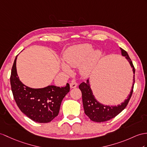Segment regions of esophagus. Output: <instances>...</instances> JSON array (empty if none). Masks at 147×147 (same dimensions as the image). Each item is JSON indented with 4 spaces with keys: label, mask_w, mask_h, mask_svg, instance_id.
I'll return each instance as SVG.
<instances>
[{
    "label": "esophagus",
    "mask_w": 147,
    "mask_h": 147,
    "mask_svg": "<svg viewBox=\"0 0 147 147\" xmlns=\"http://www.w3.org/2000/svg\"><path fill=\"white\" fill-rule=\"evenodd\" d=\"M77 85H78V84L76 82V80H73L72 81H71V82L70 84V88H71L77 87Z\"/></svg>",
    "instance_id": "34e87169"
}]
</instances>
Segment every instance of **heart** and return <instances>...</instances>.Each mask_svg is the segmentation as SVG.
Wrapping results in <instances>:
<instances>
[{
	"mask_svg": "<svg viewBox=\"0 0 147 147\" xmlns=\"http://www.w3.org/2000/svg\"><path fill=\"white\" fill-rule=\"evenodd\" d=\"M101 57V53L94 51L93 46L89 44H83L70 47L63 55L62 70L65 73H71L70 67H79L80 73L83 76H88L94 70Z\"/></svg>",
	"mask_w": 147,
	"mask_h": 147,
	"instance_id": "heart-1",
	"label": "heart"
}]
</instances>
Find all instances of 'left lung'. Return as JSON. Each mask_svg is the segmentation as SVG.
Here are the masks:
<instances>
[{"instance_id":"1","label":"left lung","mask_w":147,"mask_h":147,"mask_svg":"<svg viewBox=\"0 0 147 147\" xmlns=\"http://www.w3.org/2000/svg\"><path fill=\"white\" fill-rule=\"evenodd\" d=\"M120 50L121 55L124 56L127 61L129 62L132 68L133 73L135 74V70L134 66L127 52L121 48H120ZM134 83L135 75H134L131 90L127 98L125 100V101L121 103L120 105H118L117 106H110L103 105L96 100L95 96L93 95L88 79L86 82H82L79 85V88L80 89L82 94V102H83L85 113L91 120L95 121V122H103V121H108L113 119L117 115H119L128 105L132 93H133Z\"/></svg>"}]
</instances>
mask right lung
<instances>
[{
	"instance_id": "right-lung-1",
	"label": "right lung",
	"mask_w": 147,
	"mask_h": 147,
	"mask_svg": "<svg viewBox=\"0 0 147 147\" xmlns=\"http://www.w3.org/2000/svg\"><path fill=\"white\" fill-rule=\"evenodd\" d=\"M16 56L10 75V85L14 100L19 109L27 117L37 123H49L59 113L63 98L70 91V85L59 87L49 85L32 88L23 84L17 73Z\"/></svg>"
}]
</instances>
